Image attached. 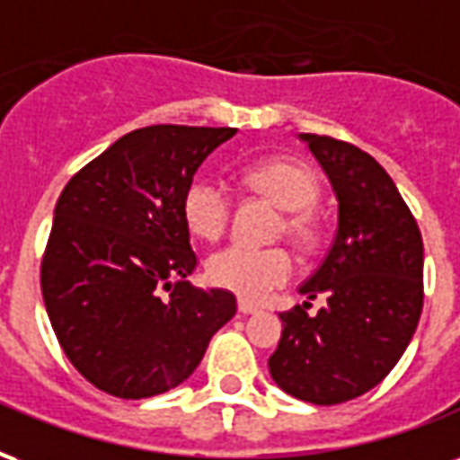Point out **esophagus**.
Here are the masks:
<instances>
[{"mask_svg": "<svg viewBox=\"0 0 460 460\" xmlns=\"http://www.w3.org/2000/svg\"><path fill=\"white\" fill-rule=\"evenodd\" d=\"M239 313L241 315H253V313H259V305L251 300H239Z\"/></svg>", "mask_w": 460, "mask_h": 460, "instance_id": "34e87169", "label": "esophagus"}]
</instances>
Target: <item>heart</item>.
<instances>
[{
	"label": "heart",
	"instance_id": "obj_1",
	"mask_svg": "<svg viewBox=\"0 0 460 460\" xmlns=\"http://www.w3.org/2000/svg\"><path fill=\"white\" fill-rule=\"evenodd\" d=\"M243 181L263 194L283 211L280 234L300 243L303 249L315 246L323 234V217L315 209L320 197L318 172L305 162L290 157H269L249 164ZM181 217L187 229L204 241H217L231 221L229 187L217 177H199L184 190ZM296 261L288 249L269 246L253 249L231 243L207 261V276L214 286L236 293L241 298L261 300L293 279Z\"/></svg>",
	"mask_w": 460,
	"mask_h": 460
}]
</instances>
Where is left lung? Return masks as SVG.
Returning <instances> with one entry per match:
<instances>
[{
  "mask_svg": "<svg viewBox=\"0 0 460 460\" xmlns=\"http://www.w3.org/2000/svg\"><path fill=\"white\" fill-rule=\"evenodd\" d=\"M338 194V234L300 293L325 296L280 313L283 335L270 355L276 385L296 399L332 406L362 396L404 355L424 305V243L385 167L357 145L300 135Z\"/></svg>",
  "mask_w": 460,
  "mask_h": 460,
  "instance_id": "obj_1",
  "label": "left lung"
}]
</instances>
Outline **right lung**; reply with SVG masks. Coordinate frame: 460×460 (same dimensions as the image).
Instances as JSON below:
<instances>
[{"instance_id": "add662e5", "label": "right lung", "mask_w": 460, "mask_h": 460, "mask_svg": "<svg viewBox=\"0 0 460 460\" xmlns=\"http://www.w3.org/2000/svg\"><path fill=\"white\" fill-rule=\"evenodd\" d=\"M234 132L132 130L75 172L56 201L41 259L46 313L71 365L101 392H170L236 315L234 293L184 280L197 253L181 217L194 172Z\"/></svg>"}]
</instances>
